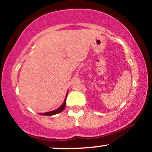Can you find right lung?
Listing matches in <instances>:
<instances>
[{
    "instance_id": "obj_1",
    "label": "right lung",
    "mask_w": 152,
    "mask_h": 152,
    "mask_svg": "<svg viewBox=\"0 0 152 152\" xmlns=\"http://www.w3.org/2000/svg\"><path fill=\"white\" fill-rule=\"evenodd\" d=\"M67 94H66L65 100H64V104H62L61 106H60V107H59L58 109H57L56 110H54V111H50V112L44 113V114H42L41 115H44V116H52V115H55V114H58V113L61 112L63 110L65 109V107H66V97H67Z\"/></svg>"
}]
</instances>
